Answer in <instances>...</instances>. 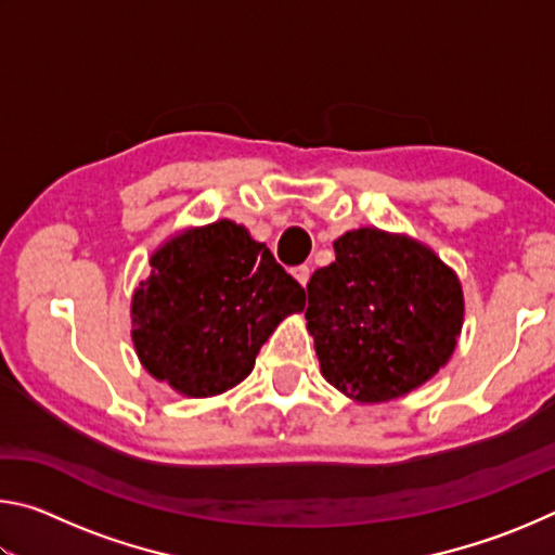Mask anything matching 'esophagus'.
<instances>
[{
	"instance_id": "obj_1",
	"label": "esophagus",
	"mask_w": 555,
	"mask_h": 555,
	"mask_svg": "<svg viewBox=\"0 0 555 555\" xmlns=\"http://www.w3.org/2000/svg\"><path fill=\"white\" fill-rule=\"evenodd\" d=\"M291 274H294V279L298 281V284H308V279H311V269H308L306 264H300V267H294L291 269Z\"/></svg>"
}]
</instances>
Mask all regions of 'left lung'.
<instances>
[{
	"label": "left lung",
	"instance_id": "8db88e82",
	"mask_svg": "<svg viewBox=\"0 0 555 555\" xmlns=\"http://www.w3.org/2000/svg\"><path fill=\"white\" fill-rule=\"evenodd\" d=\"M308 281L306 321L323 377L360 401L421 387L455 350L463 325L457 276L424 244L362 228Z\"/></svg>",
	"mask_w": 555,
	"mask_h": 555
}]
</instances>
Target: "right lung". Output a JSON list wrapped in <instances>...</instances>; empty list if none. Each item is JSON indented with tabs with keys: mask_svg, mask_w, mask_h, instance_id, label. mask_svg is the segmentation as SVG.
Wrapping results in <instances>:
<instances>
[{
	"mask_svg": "<svg viewBox=\"0 0 555 555\" xmlns=\"http://www.w3.org/2000/svg\"><path fill=\"white\" fill-rule=\"evenodd\" d=\"M306 291L261 242L230 220L185 230L152 257L131 298V337L142 364L185 397L240 384Z\"/></svg>",
	"mask_w": 555,
	"mask_h": 555,
	"instance_id": "obj_1",
	"label": "right lung"
}]
</instances>
